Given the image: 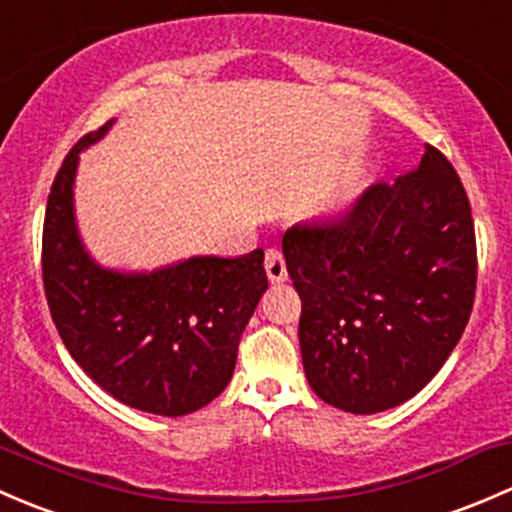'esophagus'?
Segmentation results:
<instances>
[{
  "label": "esophagus",
  "instance_id": "1",
  "mask_svg": "<svg viewBox=\"0 0 512 512\" xmlns=\"http://www.w3.org/2000/svg\"><path fill=\"white\" fill-rule=\"evenodd\" d=\"M263 266H266L268 281H271L273 286H276V283H283L288 278L286 261H283V254L278 249H268L266 251V261H263Z\"/></svg>",
  "mask_w": 512,
  "mask_h": 512
}]
</instances>
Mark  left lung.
<instances>
[{
	"label": "left lung",
	"mask_w": 512,
	"mask_h": 512,
	"mask_svg": "<svg viewBox=\"0 0 512 512\" xmlns=\"http://www.w3.org/2000/svg\"><path fill=\"white\" fill-rule=\"evenodd\" d=\"M283 256L303 303L305 377L342 412H387L419 394L471 318V204L431 145L412 172L367 189L345 219L291 226Z\"/></svg>",
	"instance_id": "left-lung-1"
}]
</instances>
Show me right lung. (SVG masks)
<instances>
[{"label": "right lung", "mask_w": 512, "mask_h": 512, "mask_svg": "<svg viewBox=\"0 0 512 512\" xmlns=\"http://www.w3.org/2000/svg\"><path fill=\"white\" fill-rule=\"evenodd\" d=\"M115 120L73 145L44 219V291L63 345L100 389L147 414L184 416L231 382L239 340L266 293L263 251L192 256L155 271L100 266L76 221L81 152Z\"/></svg>", "instance_id": "add662e5"}]
</instances>
